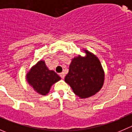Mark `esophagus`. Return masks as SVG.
<instances>
[{
	"label": "esophagus",
	"instance_id": "esophagus-1",
	"mask_svg": "<svg viewBox=\"0 0 132 132\" xmlns=\"http://www.w3.org/2000/svg\"><path fill=\"white\" fill-rule=\"evenodd\" d=\"M59 75H60V77H61L62 78H64V77H65L64 73V72H62V73H59Z\"/></svg>",
	"mask_w": 132,
	"mask_h": 132
}]
</instances>
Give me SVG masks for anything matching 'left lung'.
I'll return each mask as SVG.
<instances>
[{
  "mask_svg": "<svg viewBox=\"0 0 132 132\" xmlns=\"http://www.w3.org/2000/svg\"><path fill=\"white\" fill-rule=\"evenodd\" d=\"M85 56L78 55L71 59L64 80L76 95L87 98L100 91L104 84L105 72L99 59L86 48Z\"/></svg>",
  "mask_w": 132,
  "mask_h": 132,
  "instance_id": "obj_1",
  "label": "left lung"
}]
</instances>
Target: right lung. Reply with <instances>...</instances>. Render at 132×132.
<instances>
[{
  "mask_svg": "<svg viewBox=\"0 0 132 132\" xmlns=\"http://www.w3.org/2000/svg\"><path fill=\"white\" fill-rule=\"evenodd\" d=\"M25 77L29 86L37 93L43 96L46 95L52 85L61 79L55 71L49 70L43 60H40L33 65Z\"/></svg>",
  "mask_w": 132,
  "mask_h": 132,
  "instance_id": "add662e5",
  "label": "right lung"
}]
</instances>
